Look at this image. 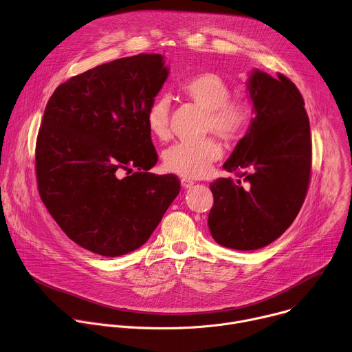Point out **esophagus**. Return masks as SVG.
<instances>
[{
	"label": "esophagus",
	"instance_id": "obj_1",
	"mask_svg": "<svg viewBox=\"0 0 352 352\" xmlns=\"http://www.w3.org/2000/svg\"><path fill=\"white\" fill-rule=\"evenodd\" d=\"M180 183H182V187H183V188H190V187H192V184H194V182H191V180H188V179H182Z\"/></svg>",
	"mask_w": 352,
	"mask_h": 352
}]
</instances>
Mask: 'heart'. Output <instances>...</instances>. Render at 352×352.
Here are the masks:
<instances>
[{"instance_id": "1", "label": "heart", "mask_w": 352, "mask_h": 352, "mask_svg": "<svg viewBox=\"0 0 352 352\" xmlns=\"http://www.w3.org/2000/svg\"><path fill=\"white\" fill-rule=\"evenodd\" d=\"M182 94L205 112V131H212L223 142H240L251 123V109L240 100H229V85L215 74H201L182 85ZM147 126L158 140H168L169 104L157 98L147 111ZM223 154L218 140L208 137L199 143H177L162 155L164 169L183 179H199Z\"/></svg>"}]
</instances>
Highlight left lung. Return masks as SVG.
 <instances>
[{
  "label": "left lung",
  "mask_w": 352,
  "mask_h": 352,
  "mask_svg": "<svg viewBox=\"0 0 352 352\" xmlns=\"http://www.w3.org/2000/svg\"><path fill=\"white\" fill-rule=\"evenodd\" d=\"M248 93L255 116L223 169L239 177L210 183L214 206L208 226L228 248L251 251L282 236L304 204L312 143L305 102L296 85L252 70Z\"/></svg>",
  "instance_id": "8db88e82"
}]
</instances>
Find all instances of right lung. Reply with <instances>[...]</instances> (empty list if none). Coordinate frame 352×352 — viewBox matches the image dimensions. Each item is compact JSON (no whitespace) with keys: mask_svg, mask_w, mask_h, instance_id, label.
<instances>
[{"mask_svg":"<svg viewBox=\"0 0 352 352\" xmlns=\"http://www.w3.org/2000/svg\"><path fill=\"white\" fill-rule=\"evenodd\" d=\"M168 74L160 54L120 58L70 78L47 102L38 192L65 234L94 254L142 247L180 191L175 175L147 172L158 161L147 111Z\"/></svg>","mask_w":352,"mask_h":352,"instance_id":"1","label":"right lung"}]
</instances>
